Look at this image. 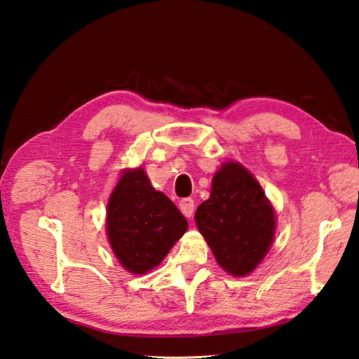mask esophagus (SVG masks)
Wrapping results in <instances>:
<instances>
[{
	"instance_id": "1",
	"label": "esophagus",
	"mask_w": 359,
	"mask_h": 359,
	"mask_svg": "<svg viewBox=\"0 0 359 359\" xmlns=\"http://www.w3.org/2000/svg\"><path fill=\"white\" fill-rule=\"evenodd\" d=\"M180 212L185 215L187 218H191L194 215V201L191 198H184L180 201Z\"/></svg>"
}]
</instances>
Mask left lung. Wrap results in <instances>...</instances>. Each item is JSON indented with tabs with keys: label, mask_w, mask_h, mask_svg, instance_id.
<instances>
[{
	"label": "left lung",
	"mask_w": 359,
	"mask_h": 359,
	"mask_svg": "<svg viewBox=\"0 0 359 359\" xmlns=\"http://www.w3.org/2000/svg\"><path fill=\"white\" fill-rule=\"evenodd\" d=\"M194 219L218 265L232 276L250 275L275 238V210L254 175L236 161L213 175L210 198Z\"/></svg>",
	"instance_id": "obj_1"
}]
</instances>
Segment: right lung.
<instances>
[{"label": "right lung", "instance_id": "add662e5", "mask_svg": "<svg viewBox=\"0 0 359 359\" xmlns=\"http://www.w3.org/2000/svg\"><path fill=\"white\" fill-rule=\"evenodd\" d=\"M188 223L166 194L151 185L142 168L126 169L108 201L107 233L121 265L144 275L166 257Z\"/></svg>", "mask_w": 359, "mask_h": 359}]
</instances>
